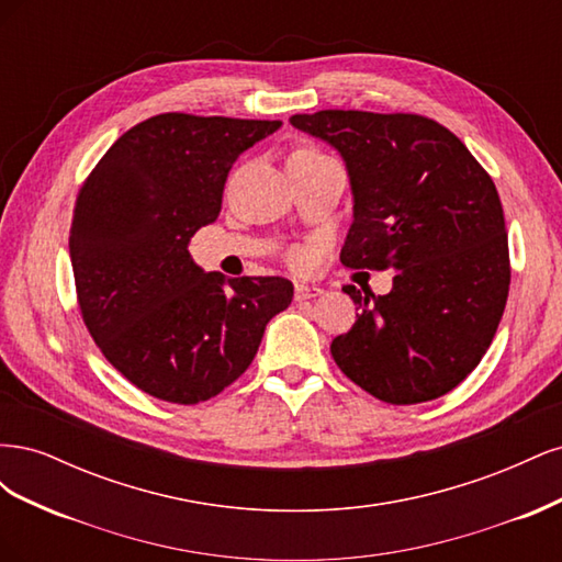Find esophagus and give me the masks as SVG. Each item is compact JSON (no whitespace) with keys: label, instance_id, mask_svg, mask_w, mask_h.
<instances>
[{"label":"esophagus","instance_id":"esophagus-1","mask_svg":"<svg viewBox=\"0 0 562 562\" xmlns=\"http://www.w3.org/2000/svg\"><path fill=\"white\" fill-rule=\"evenodd\" d=\"M323 291L318 285H314V283H295V300L300 302V300H312V297H316V295H321Z\"/></svg>","mask_w":562,"mask_h":562}]
</instances>
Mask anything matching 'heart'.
<instances>
[{"instance_id":"b5f03b06","label":"heart","mask_w":562,"mask_h":562,"mask_svg":"<svg viewBox=\"0 0 562 562\" xmlns=\"http://www.w3.org/2000/svg\"><path fill=\"white\" fill-rule=\"evenodd\" d=\"M318 157H326V155H321L318 149H312V147H300V149H295L291 157L288 159H318ZM291 262H293V267H304L310 262V250H304V248H297V250H293L291 252Z\"/></svg>"}]
</instances>
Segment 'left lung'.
<instances>
[{
	"label": "left lung",
	"mask_w": 562,
	"mask_h": 562,
	"mask_svg": "<svg viewBox=\"0 0 562 562\" xmlns=\"http://www.w3.org/2000/svg\"><path fill=\"white\" fill-rule=\"evenodd\" d=\"M291 124L345 161L353 220L339 260L396 271L386 295L342 288L361 312L333 339L335 363L384 403L448 394L481 363L506 307L495 182L454 133L419 114L321 110Z\"/></svg>",
	"instance_id": "8db88e82"
}]
</instances>
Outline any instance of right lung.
<instances>
[{
	"instance_id": "add662e5",
	"label": "right lung",
	"mask_w": 562,
	"mask_h": 562,
	"mask_svg": "<svg viewBox=\"0 0 562 562\" xmlns=\"http://www.w3.org/2000/svg\"><path fill=\"white\" fill-rule=\"evenodd\" d=\"M281 122L166 112L126 131L77 196L70 260L81 316L105 359L145 394L217 396L293 300L281 277L225 279L187 246L215 223L234 161Z\"/></svg>"
}]
</instances>
